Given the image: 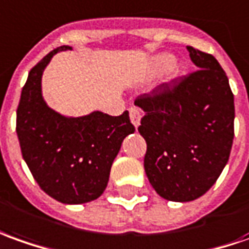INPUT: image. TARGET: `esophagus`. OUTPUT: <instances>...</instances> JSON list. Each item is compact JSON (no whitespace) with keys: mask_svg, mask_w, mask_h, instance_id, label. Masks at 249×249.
<instances>
[{"mask_svg":"<svg viewBox=\"0 0 249 249\" xmlns=\"http://www.w3.org/2000/svg\"><path fill=\"white\" fill-rule=\"evenodd\" d=\"M128 112H130V121H131V123L134 124L135 127H138L142 118L141 109L138 107H130L128 108Z\"/></svg>","mask_w":249,"mask_h":249,"instance_id":"1","label":"esophagus"}]
</instances>
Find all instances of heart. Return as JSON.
Masks as SVG:
<instances>
[{
  "mask_svg": "<svg viewBox=\"0 0 249 249\" xmlns=\"http://www.w3.org/2000/svg\"><path fill=\"white\" fill-rule=\"evenodd\" d=\"M174 63V56L168 55V54H162V55L156 56L152 62V73H160L164 69L169 68ZM180 71L178 69L174 71V75H178Z\"/></svg>",
  "mask_w": 249,
  "mask_h": 249,
  "instance_id": "obj_1",
  "label": "heart"
}]
</instances>
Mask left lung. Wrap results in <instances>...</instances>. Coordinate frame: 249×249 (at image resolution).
<instances>
[{
  "mask_svg": "<svg viewBox=\"0 0 249 249\" xmlns=\"http://www.w3.org/2000/svg\"><path fill=\"white\" fill-rule=\"evenodd\" d=\"M187 50L199 69L135 99L145 112L138 131L146 141L147 179L174 202L196 199L212 188L234 137V99L225 71L212 54Z\"/></svg>",
  "mask_w": 249,
  "mask_h": 249,
  "instance_id": "obj_1",
  "label": "left lung"
}]
</instances>
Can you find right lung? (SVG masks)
<instances>
[{
  "label": "right lung",
  "instance_id": "add662e5",
  "mask_svg": "<svg viewBox=\"0 0 249 249\" xmlns=\"http://www.w3.org/2000/svg\"><path fill=\"white\" fill-rule=\"evenodd\" d=\"M63 50L71 47L53 50L31 69L17 107L16 133L39 187L58 202L80 205L104 193L122 142L135 127L127 111L119 116L95 111L66 118L47 107L42 97L43 70Z\"/></svg>",
  "mask_w": 249,
  "mask_h": 249
}]
</instances>
